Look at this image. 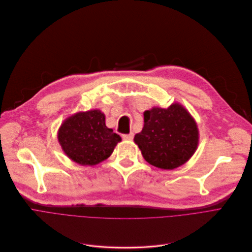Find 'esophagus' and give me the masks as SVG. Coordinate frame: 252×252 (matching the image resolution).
Instances as JSON below:
<instances>
[{
  "mask_svg": "<svg viewBox=\"0 0 252 252\" xmlns=\"http://www.w3.org/2000/svg\"><path fill=\"white\" fill-rule=\"evenodd\" d=\"M123 139L124 140H132L133 139V133L132 132H130V133H124Z\"/></svg>",
  "mask_w": 252,
  "mask_h": 252,
  "instance_id": "esophagus-1",
  "label": "esophagus"
}]
</instances>
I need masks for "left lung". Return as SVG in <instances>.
Returning <instances> with one entry per match:
<instances>
[{
    "label": "left lung",
    "mask_w": 252,
    "mask_h": 252,
    "mask_svg": "<svg viewBox=\"0 0 252 252\" xmlns=\"http://www.w3.org/2000/svg\"><path fill=\"white\" fill-rule=\"evenodd\" d=\"M144 127L135 143L144 159L158 168L174 169L195 152L198 131L194 120L181 105L154 107L144 113Z\"/></svg>",
    "instance_id": "obj_1"
}]
</instances>
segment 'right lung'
Wrapping results in <instances>:
<instances>
[{"instance_id":"add662e5","label":"right lung","mask_w":252,"mask_h":252,"mask_svg":"<svg viewBox=\"0 0 252 252\" xmlns=\"http://www.w3.org/2000/svg\"><path fill=\"white\" fill-rule=\"evenodd\" d=\"M59 142L70 159L80 165H95L107 159L122 138L105 126L100 110L79 112L59 129Z\"/></svg>"}]
</instances>
